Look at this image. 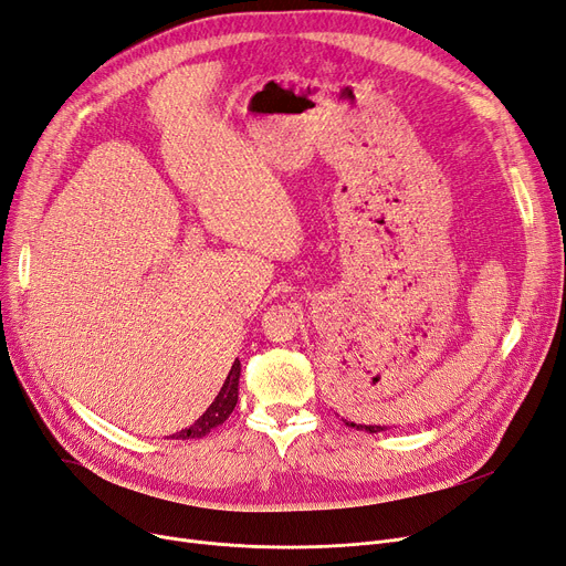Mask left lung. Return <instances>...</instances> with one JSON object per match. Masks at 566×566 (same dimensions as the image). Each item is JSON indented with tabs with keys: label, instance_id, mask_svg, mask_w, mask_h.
Segmentation results:
<instances>
[{
	"label": "left lung",
	"instance_id": "left-lung-1",
	"mask_svg": "<svg viewBox=\"0 0 566 566\" xmlns=\"http://www.w3.org/2000/svg\"><path fill=\"white\" fill-rule=\"evenodd\" d=\"M347 426H352V428H356V430H367V432H379V430H384L381 426H356V423H349V421H347Z\"/></svg>",
	"mask_w": 566,
	"mask_h": 566
}]
</instances>
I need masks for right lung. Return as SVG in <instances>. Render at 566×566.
<instances>
[{
  "instance_id": "add662e5",
  "label": "right lung",
  "mask_w": 566,
  "mask_h": 566,
  "mask_svg": "<svg viewBox=\"0 0 566 566\" xmlns=\"http://www.w3.org/2000/svg\"><path fill=\"white\" fill-rule=\"evenodd\" d=\"M238 379H240V360L233 363L231 373L222 386V390L217 392L214 402L206 409V413L201 416L199 421H196L193 426L185 428L178 432V439H199V437H206L212 428L222 426L229 413L235 409V402H238Z\"/></svg>"
}]
</instances>
